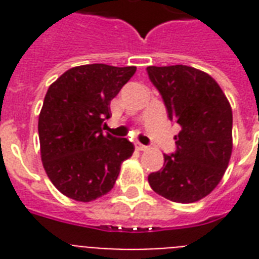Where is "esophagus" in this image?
Returning a JSON list of instances; mask_svg holds the SVG:
<instances>
[{
    "instance_id": "1",
    "label": "esophagus",
    "mask_w": 259,
    "mask_h": 259,
    "mask_svg": "<svg viewBox=\"0 0 259 259\" xmlns=\"http://www.w3.org/2000/svg\"><path fill=\"white\" fill-rule=\"evenodd\" d=\"M136 148H137L138 150H141V152H145V150H148V149H149V148H148V146L142 145V144H140V142H138L137 145H136Z\"/></svg>"
}]
</instances>
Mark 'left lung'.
<instances>
[{"label":"left lung","instance_id":"obj_1","mask_svg":"<svg viewBox=\"0 0 259 259\" xmlns=\"http://www.w3.org/2000/svg\"><path fill=\"white\" fill-rule=\"evenodd\" d=\"M170 121L181 126L177 150L148 176L154 192L175 203H195L212 192L233 152V110L215 79L193 67L149 66Z\"/></svg>","mask_w":259,"mask_h":259}]
</instances>
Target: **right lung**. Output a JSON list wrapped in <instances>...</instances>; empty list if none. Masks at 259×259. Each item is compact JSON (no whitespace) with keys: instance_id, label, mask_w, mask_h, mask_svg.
<instances>
[{"instance_id":"1","label":"right lung","mask_w":259,"mask_h":259,"mask_svg":"<svg viewBox=\"0 0 259 259\" xmlns=\"http://www.w3.org/2000/svg\"><path fill=\"white\" fill-rule=\"evenodd\" d=\"M137 67H72L50 86L38 115L42 166L52 184L89 203L111 191L121 164L134 152L126 138L103 134L110 102Z\"/></svg>"}]
</instances>
